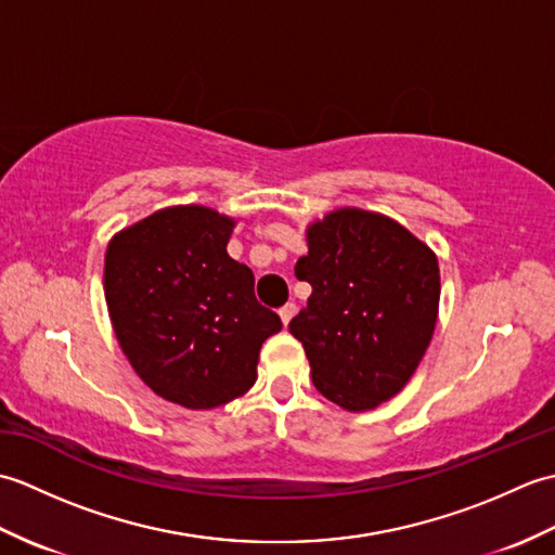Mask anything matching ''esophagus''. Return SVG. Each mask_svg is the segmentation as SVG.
<instances>
[{
	"mask_svg": "<svg viewBox=\"0 0 555 555\" xmlns=\"http://www.w3.org/2000/svg\"><path fill=\"white\" fill-rule=\"evenodd\" d=\"M293 314H296V305H293V302H286L284 308L279 310V317H281V322H284V326H288V322L293 320Z\"/></svg>",
	"mask_w": 555,
	"mask_h": 555,
	"instance_id": "1",
	"label": "esophagus"
}]
</instances>
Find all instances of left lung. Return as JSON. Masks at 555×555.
I'll use <instances>...</instances> for the list:
<instances>
[{"instance_id": "obj_1", "label": "left lung", "mask_w": 555, "mask_h": 555, "mask_svg": "<svg viewBox=\"0 0 555 555\" xmlns=\"http://www.w3.org/2000/svg\"><path fill=\"white\" fill-rule=\"evenodd\" d=\"M308 308L288 328L317 391L350 412L374 410L415 374L439 317L436 255L376 211L344 207L308 227Z\"/></svg>"}]
</instances>
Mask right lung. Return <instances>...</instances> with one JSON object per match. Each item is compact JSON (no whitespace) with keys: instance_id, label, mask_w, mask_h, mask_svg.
I'll return each mask as SVG.
<instances>
[{"instance_id":"add662e5","label":"right lung","mask_w":555,"mask_h":555,"mask_svg":"<svg viewBox=\"0 0 555 555\" xmlns=\"http://www.w3.org/2000/svg\"><path fill=\"white\" fill-rule=\"evenodd\" d=\"M235 221L203 205L159 209L114 235L104 298L135 374L164 400L211 410L257 379L259 348L281 320L255 276L229 257Z\"/></svg>"}]
</instances>
